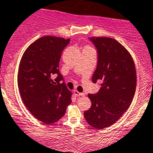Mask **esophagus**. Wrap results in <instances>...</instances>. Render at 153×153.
I'll return each instance as SVG.
<instances>
[{
    "label": "esophagus",
    "instance_id": "34e87169",
    "mask_svg": "<svg viewBox=\"0 0 153 153\" xmlns=\"http://www.w3.org/2000/svg\"><path fill=\"white\" fill-rule=\"evenodd\" d=\"M74 94H75L76 96H85L84 93H80V92L77 91V90H75V91H74Z\"/></svg>",
    "mask_w": 153,
    "mask_h": 153
}]
</instances>
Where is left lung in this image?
<instances>
[{"mask_svg": "<svg viewBox=\"0 0 153 153\" xmlns=\"http://www.w3.org/2000/svg\"><path fill=\"white\" fill-rule=\"evenodd\" d=\"M98 53L93 83H100L96 94H88L91 108L84 116L90 126L97 129L111 126L128 110L136 89L134 60L128 51L110 37L89 38Z\"/></svg>", "mask_w": 153, "mask_h": 153, "instance_id": "8db88e82", "label": "left lung"}]
</instances>
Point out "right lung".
<instances>
[{"mask_svg": "<svg viewBox=\"0 0 153 153\" xmlns=\"http://www.w3.org/2000/svg\"><path fill=\"white\" fill-rule=\"evenodd\" d=\"M69 42L53 36L41 37L21 59L18 72L21 97L33 116L45 124L58 121L72 102V93L59 71L62 51ZM53 76H56L54 80Z\"/></svg>", "mask_w": 153, "mask_h": 153, "instance_id": "1", "label": "right lung"}]
</instances>
